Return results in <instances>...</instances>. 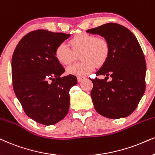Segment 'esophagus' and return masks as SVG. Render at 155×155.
<instances>
[{"mask_svg":"<svg viewBox=\"0 0 155 155\" xmlns=\"http://www.w3.org/2000/svg\"><path fill=\"white\" fill-rule=\"evenodd\" d=\"M86 77H85V76H78V83H80V82L83 81V80H85Z\"/></svg>","mask_w":155,"mask_h":155,"instance_id":"1","label":"esophagus"}]
</instances>
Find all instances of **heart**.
I'll list each match as a JSON object with an SVG mask.
<instances>
[{"label":"heart","instance_id":"obj_1","mask_svg":"<svg viewBox=\"0 0 155 155\" xmlns=\"http://www.w3.org/2000/svg\"><path fill=\"white\" fill-rule=\"evenodd\" d=\"M70 47L65 43H61L57 47L54 55L59 62L69 64L73 62L75 55L79 54L81 62L73 64L67 69L68 74L83 76L89 74L95 68V65L101 67L106 62L110 52L108 41L102 37H97L93 34L82 33L69 41Z\"/></svg>","mask_w":155,"mask_h":155}]
</instances>
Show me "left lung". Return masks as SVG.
I'll use <instances>...</instances> for the list:
<instances>
[{
	"instance_id": "8db88e82",
	"label": "left lung",
	"mask_w": 155,
	"mask_h": 155,
	"mask_svg": "<svg viewBox=\"0 0 155 155\" xmlns=\"http://www.w3.org/2000/svg\"><path fill=\"white\" fill-rule=\"evenodd\" d=\"M86 31L104 37L110 46L108 59L95 73L106 78L91 79L95 109L112 119L127 117L137 108L146 87L142 49L132 32L120 24L108 23ZM109 77L112 81H107Z\"/></svg>"
}]
</instances>
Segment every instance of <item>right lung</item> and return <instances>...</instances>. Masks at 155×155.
Instances as JSON below:
<instances>
[{"instance_id":"add662e5","label":"right lung","mask_w":155,"mask_h":155,"mask_svg":"<svg viewBox=\"0 0 155 155\" xmlns=\"http://www.w3.org/2000/svg\"><path fill=\"white\" fill-rule=\"evenodd\" d=\"M70 36L43 29L31 31L20 40L12 56L15 94L26 115L46 126L65 117L69 91L78 83L72 74L61 77L65 70L54 55L57 46Z\"/></svg>"}]
</instances>
